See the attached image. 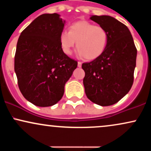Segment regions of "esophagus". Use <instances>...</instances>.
Returning <instances> with one entry per match:
<instances>
[{
  "label": "esophagus",
  "mask_w": 151,
  "mask_h": 151,
  "mask_svg": "<svg viewBox=\"0 0 151 151\" xmlns=\"http://www.w3.org/2000/svg\"><path fill=\"white\" fill-rule=\"evenodd\" d=\"M81 62H78V64H77V65H78V67H81Z\"/></svg>",
  "instance_id": "obj_1"
}]
</instances>
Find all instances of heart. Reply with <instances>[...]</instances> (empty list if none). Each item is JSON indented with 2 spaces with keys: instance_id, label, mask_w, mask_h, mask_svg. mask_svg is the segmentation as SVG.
<instances>
[{
  "instance_id": "b5f03b06",
  "label": "heart",
  "mask_w": 151,
  "mask_h": 151,
  "mask_svg": "<svg viewBox=\"0 0 151 151\" xmlns=\"http://www.w3.org/2000/svg\"><path fill=\"white\" fill-rule=\"evenodd\" d=\"M109 41L108 32L104 27L95 25L87 20H80L70 26V30L62 31L60 44L64 53L70 55L77 42L79 56L87 60L98 58L103 54Z\"/></svg>"
}]
</instances>
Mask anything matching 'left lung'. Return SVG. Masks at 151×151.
<instances>
[{
	"mask_svg": "<svg viewBox=\"0 0 151 151\" xmlns=\"http://www.w3.org/2000/svg\"><path fill=\"white\" fill-rule=\"evenodd\" d=\"M90 19L106 30L109 41L101 56L81 65L85 93L96 104L113 105L133 85L137 50L131 32L122 22L109 15H92Z\"/></svg>",
	"mask_w": 151,
	"mask_h": 151,
	"instance_id": "obj_1",
	"label": "left lung"
}]
</instances>
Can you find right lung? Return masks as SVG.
Returning <instances> with one entry per match:
<instances>
[{
    "label": "right lung",
    "instance_id": "add662e5",
    "mask_svg": "<svg viewBox=\"0 0 151 151\" xmlns=\"http://www.w3.org/2000/svg\"><path fill=\"white\" fill-rule=\"evenodd\" d=\"M58 13L42 14L20 34L15 55L19 89L28 101L51 106L61 99L77 62L62 51L60 35L65 20Z\"/></svg>",
    "mask_w": 151,
    "mask_h": 151
}]
</instances>
